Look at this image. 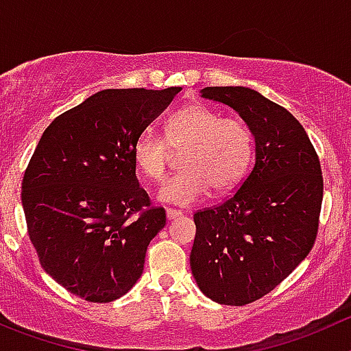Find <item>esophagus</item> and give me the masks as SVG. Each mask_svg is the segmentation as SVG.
<instances>
[{
	"label": "esophagus",
	"mask_w": 351,
	"mask_h": 351,
	"mask_svg": "<svg viewBox=\"0 0 351 351\" xmlns=\"http://www.w3.org/2000/svg\"><path fill=\"white\" fill-rule=\"evenodd\" d=\"M165 215H167V219H169V220H173V219H178V217H181V215H182V213H181V212H179V210H173V208H167Z\"/></svg>",
	"instance_id": "obj_1"
}]
</instances>
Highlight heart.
<instances>
[{
	"label": "heart",
	"mask_w": 351,
	"mask_h": 351,
	"mask_svg": "<svg viewBox=\"0 0 351 351\" xmlns=\"http://www.w3.org/2000/svg\"><path fill=\"white\" fill-rule=\"evenodd\" d=\"M173 152H184L182 172L158 191L162 202L191 206L208 193L231 191L253 158V134L239 119H226L219 110L191 103L167 122L165 138L143 132L132 145V160L148 181L163 182Z\"/></svg>",
	"instance_id": "obj_1"
}]
</instances>
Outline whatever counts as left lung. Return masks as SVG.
<instances>
[{
	"label": "left lung",
	"mask_w": 351,
	"mask_h": 351,
	"mask_svg": "<svg viewBox=\"0 0 351 351\" xmlns=\"http://www.w3.org/2000/svg\"><path fill=\"white\" fill-rule=\"evenodd\" d=\"M202 96L245 120L255 138V165L231 198L195 213L189 263L203 295L220 305H248L312 250L322 170L303 125L278 103L243 86L205 88Z\"/></svg>",
	"instance_id": "obj_1"
}]
</instances>
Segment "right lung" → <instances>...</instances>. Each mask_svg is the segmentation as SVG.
Segmentation results:
<instances>
[{"mask_svg":"<svg viewBox=\"0 0 351 351\" xmlns=\"http://www.w3.org/2000/svg\"><path fill=\"white\" fill-rule=\"evenodd\" d=\"M179 91L89 96L49 123L23 173L22 206L41 267L86 302L125 295L165 226V210L149 206L136 178L132 145Z\"/></svg>","mask_w":351,"mask_h":351,"instance_id":"right-lung-1","label":"right lung"}]
</instances>
